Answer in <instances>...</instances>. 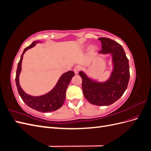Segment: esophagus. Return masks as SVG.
Returning <instances> with one entry per match:
<instances>
[{
    "label": "esophagus",
    "instance_id": "obj_1",
    "mask_svg": "<svg viewBox=\"0 0 151 151\" xmlns=\"http://www.w3.org/2000/svg\"><path fill=\"white\" fill-rule=\"evenodd\" d=\"M80 70H81V67L79 65H76L74 68V71L76 74H78V72L80 71Z\"/></svg>",
    "mask_w": 151,
    "mask_h": 151
}]
</instances>
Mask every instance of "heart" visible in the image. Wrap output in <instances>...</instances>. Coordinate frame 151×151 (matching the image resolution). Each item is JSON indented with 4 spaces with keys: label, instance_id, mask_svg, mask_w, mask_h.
<instances>
[{
    "label": "heart",
    "instance_id": "1",
    "mask_svg": "<svg viewBox=\"0 0 151 151\" xmlns=\"http://www.w3.org/2000/svg\"><path fill=\"white\" fill-rule=\"evenodd\" d=\"M95 49H96V47H92V50H94Z\"/></svg>",
    "mask_w": 151,
    "mask_h": 151
}]
</instances>
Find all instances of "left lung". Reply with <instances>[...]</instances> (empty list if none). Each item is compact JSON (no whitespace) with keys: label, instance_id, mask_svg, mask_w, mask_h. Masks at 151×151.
I'll use <instances>...</instances> for the list:
<instances>
[{"label":"left lung","instance_id":"8db88e82","mask_svg":"<svg viewBox=\"0 0 151 151\" xmlns=\"http://www.w3.org/2000/svg\"><path fill=\"white\" fill-rule=\"evenodd\" d=\"M102 46L100 53H111L114 69L108 81L97 83L89 79L83 72L82 88L86 99L97 106H108L120 98L127 88L130 79L129 59L122 45L105 37L99 38Z\"/></svg>","mask_w":151,"mask_h":151}]
</instances>
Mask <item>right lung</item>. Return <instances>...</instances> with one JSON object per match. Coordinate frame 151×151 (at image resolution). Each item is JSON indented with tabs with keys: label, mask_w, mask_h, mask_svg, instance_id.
I'll use <instances>...</instances> for the list:
<instances>
[{
	"label": "right lung",
	"mask_w": 151,
	"mask_h": 151,
	"mask_svg": "<svg viewBox=\"0 0 151 151\" xmlns=\"http://www.w3.org/2000/svg\"><path fill=\"white\" fill-rule=\"evenodd\" d=\"M38 41L32 43L29 46L27 47L22 52L20 60L18 63L17 68L16 70V83L18 93H19L21 99L28 106L36 109L40 112H51L57 110L62 107L65 99V94L67 87L69 84L72 78L74 76V72L68 71L63 74L59 79L55 87L48 93L41 96L35 97L26 94L22 89L19 83V76L21 70V63L23 55L27 50L33 47Z\"/></svg>",
	"instance_id": "obj_1"
}]
</instances>
